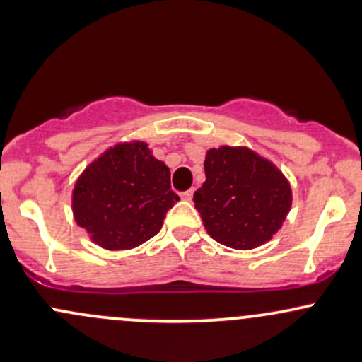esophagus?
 I'll list each match as a JSON object with an SVG mask.
<instances>
[{"label": "esophagus", "instance_id": "obj_1", "mask_svg": "<svg viewBox=\"0 0 362 362\" xmlns=\"http://www.w3.org/2000/svg\"><path fill=\"white\" fill-rule=\"evenodd\" d=\"M193 193H195V188L186 189V192H182V193H181V198H182V200H186V202H192Z\"/></svg>", "mask_w": 362, "mask_h": 362}]
</instances>
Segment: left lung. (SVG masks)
Wrapping results in <instances>:
<instances>
[{
  "label": "left lung",
  "instance_id": "obj_1",
  "mask_svg": "<svg viewBox=\"0 0 362 362\" xmlns=\"http://www.w3.org/2000/svg\"><path fill=\"white\" fill-rule=\"evenodd\" d=\"M204 167L205 182L193 202L209 235L238 250L269 242L291 205L281 170L243 146L209 150Z\"/></svg>",
  "mask_w": 362,
  "mask_h": 362
}]
</instances>
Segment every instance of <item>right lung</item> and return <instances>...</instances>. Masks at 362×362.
Wrapping results in <instances>:
<instances>
[{"label":"right lung","mask_w":362,"mask_h":362,"mask_svg":"<svg viewBox=\"0 0 362 362\" xmlns=\"http://www.w3.org/2000/svg\"><path fill=\"white\" fill-rule=\"evenodd\" d=\"M180 197L170 170L143 141L122 143L86 167L74 186L77 224L107 250H127L160 231Z\"/></svg>","instance_id":"obj_1"}]
</instances>
